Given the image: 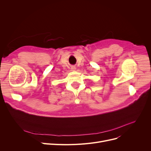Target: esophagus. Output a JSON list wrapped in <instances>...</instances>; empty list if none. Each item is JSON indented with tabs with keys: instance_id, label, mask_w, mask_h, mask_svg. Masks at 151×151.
Segmentation results:
<instances>
[{
	"instance_id": "esophagus-1",
	"label": "esophagus",
	"mask_w": 151,
	"mask_h": 151,
	"mask_svg": "<svg viewBox=\"0 0 151 151\" xmlns=\"http://www.w3.org/2000/svg\"><path fill=\"white\" fill-rule=\"evenodd\" d=\"M75 69H76V67L75 66H73L72 67H71V70H75Z\"/></svg>"
}]
</instances>
